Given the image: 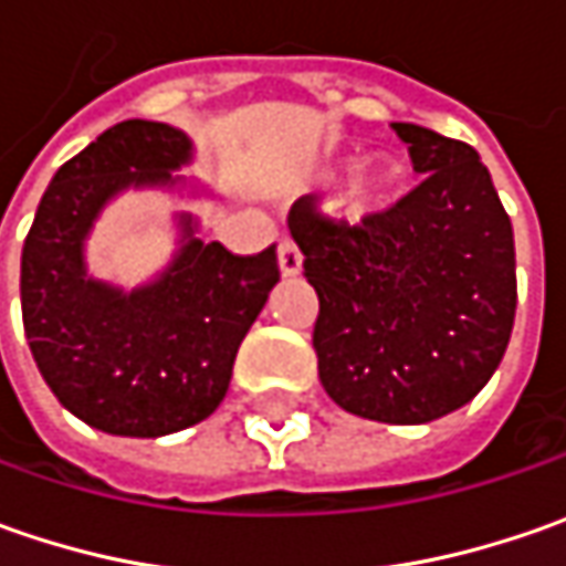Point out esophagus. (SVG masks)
Instances as JSON below:
<instances>
[{
    "label": "esophagus",
    "mask_w": 566,
    "mask_h": 566,
    "mask_svg": "<svg viewBox=\"0 0 566 566\" xmlns=\"http://www.w3.org/2000/svg\"><path fill=\"white\" fill-rule=\"evenodd\" d=\"M276 258H280V273H283V276H298V273H302V251H298V245H295L293 239H283V242H280Z\"/></svg>",
    "instance_id": "obj_1"
}]
</instances>
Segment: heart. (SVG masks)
<instances>
[{
  "mask_svg": "<svg viewBox=\"0 0 566 566\" xmlns=\"http://www.w3.org/2000/svg\"><path fill=\"white\" fill-rule=\"evenodd\" d=\"M387 172H380V169H361L359 176L353 179V186L346 191V207H349V213H368V210H375V207L384 205V198H387Z\"/></svg>",
  "mask_w": 566,
  "mask_h": 566,
  "instance_id": "b5f03b06",
  "label": "heart"
}]
</instances>
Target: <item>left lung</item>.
<instances>
[{
    "label": "left lung",
    "instance_id": "obj_1",
    "mask_svg": "<svg viewBox=\"0 0 566 566\" xmlns=\"http://www.w3.org/2000/svg\"><path fill=\"white\" fill-rule=\"evenodd\" d=\"M424 179L359 223L290 210L317 293V375L339 409L387 424L434 422L494 375L516 315L513 227L475 147L394 122Z\"/></svg>",
    "mask_w": 566,
    "mask_h": 566
}]
</instances>
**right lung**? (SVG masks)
Listing matches in <instances>:
<instances>
[{
  "mask_svg": "<svg viewBox=\"0 0 566 566\" xmlns=\"http://www.w3.org/2000/svg\"><path fill=\"white\" fill-rule=\"evenodd\" d=\"M191 160L186 132L128 119L59 166L21 251V317L59 402L91 428L164 438L223 402L232 361L280 280L276 251L232 254L179 217V251L125 293L87 276L84 239L125 188H169Z\"/></svg>",
  "mask_w": 566,
  "mask_h": 566,
  "instance_id": "right-lung-1",
  "label": "right lung"
}]
</instances>
